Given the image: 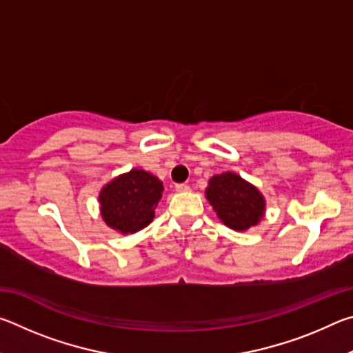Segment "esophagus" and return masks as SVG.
<instances>
[{
	"label": "esophagus",
	"instance_id": "esophagus-1",
	"mask_svg": "<svg viewBox=\"0 0 353 353\" xmlns=\"http://www.w3.org/2000/svg\"><path fill=\"white\" fill-rule=\"evenodd\" d=\"M176 191H179V193H187V191H190V185L188 183H177Z\"/></svg>",
	"mask_w": 353,
	"mask_h": 353
}]
</instances>
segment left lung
Here are the masks:
<instances>
[{
    "label": "left lung",
    "mask_w": 353,
    "mask_h": 353,
    "mask_svg": "<svg viewBox=\"0 0 353 353\" xmlns=\"http://www.w3.org/2000/svg\"><path fill=\"white\" fill-rule=\"evenodd\" d=\"M205 198L223 224L236 232L259 224L266 212V199L260 190L232 171L208 181Z\"/></svg>",
    "instance_id": "1"
}]
</instances>
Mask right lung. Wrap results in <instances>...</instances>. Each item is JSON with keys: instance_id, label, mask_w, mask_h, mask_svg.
Segmentation results:
<instances>
[{"instance_id": "right-lung-1", "label": "right lung", "mask_w": 353, "mask_h": 353, "mask_svg": "<svg viewBox=\"0 0 353 353\" xmlns=\"http://www.w3.org/2000/svg\"><path fill=\"white\" fill-rule=\"evenodd\" d=\"M162 191L163 182L159 177L132 168L101 188V218L118 234H135L152 223Z\"/></svg>"}]
</instances>
